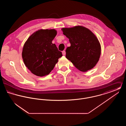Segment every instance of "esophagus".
<instances>
[{
	"label": "esophagus",
	"mask_w": 126,
	"mask_h": 126,
	"mask_svg": "<svg viewBox=\"0 0 126 126\" xmlns=\"http://www.w3.org/2000/svg\"><path fill=\"white\" fill-rule=\"evenodd\" d=\"M62 54H63V55H66V51H65V50H63V51H62Z\"/></svg>",
	"instance_id": "esophagus-1"
}]
</instances>
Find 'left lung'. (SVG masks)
Instances as JSON below:
<instances>
[{"label": "left lung", "instance_id": "1", "mask_svg": "<svg viewBox=\"0 0 126 126\" xmlns=\"http://www.w3.org/2000/svg\"><path fill=\"white\" fill-rule=\"evenodd\" d=\"M62 30L71 44L66 49V58L81 71L85 72L93 68L101 55V45L96 36L82 26Z\"/></svg>", "mask_w": 126, "mask_h": 126}]
</instances>
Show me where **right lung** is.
Wrapping results in <instances>:
<instances>
[{
    "label": "right lung",
    "instance_id": "add662e5",
    "mask_svg": "<svg viewBox=\"0 0 126 126\" xmlns=\"http://www.w3.org/2000/svg\"><path fill=\"white\" fill-rule=\"evenodd\" d=\"M57 34L54 29L40 30L31 35L24 43L22 57L25 66L39 77L48 75L62 56L52 43Z\"/></svg>",
    "mask_w": 126,
    "mask_h": 126
}]
</instances>
